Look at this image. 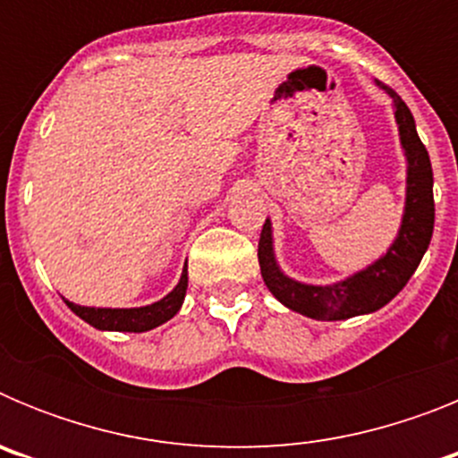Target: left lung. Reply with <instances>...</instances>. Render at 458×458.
I'll return each instance as SVG.
<instances>
[{"label": "left lung", "instance_id": "obj_1", "mask_svg": "<svg viewBox=\"0 0 458 458\" xmlns=\"http://www.w3.org/2000/svg\"><path fill=\"white\" fill-rule=\"evenodd\" d=\"M394 103V119L399 125L403 156H406V206L399 233L387 252L365 270L335 284H305L282 273L273 250V226L266 220L259 238V266L270 293L289 310L317 321H344V318L371 314L386 307L406 286L418 270L434 233V172L431 160L415 128L411 109L396 91L376 80Z\"/></svg>", "mask_w": 458, "mask_h": 458}]
</instances>
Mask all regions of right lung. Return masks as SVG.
<instances>
[{"instance_id":"1","label":"right lung","mask_w":458,"mask_h":458,"mask_svg":"<svg viewBox=\"0 0 458 458\" xmlns=\"http://www.w3.org/2000/svg\"><path fill=\"white\" fill-rule=\"evenodd\" d=\"M188 291V266L181 273L179 284L174 286L163 301L147 307H128V310H112V307H84L66 301V305L78 314L89 326L98 330H116V333H147L153 327L163 326L169 318L176 317Z\"/></svg>"}]
</instances>
